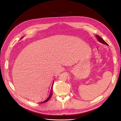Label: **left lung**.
Segmentation results:
<instances>
[{
  "label": "left lung",
  "mask_w": 121,
  "mask_h": 121,
  "mask_svg": "<svg viewBox=\"0 0 121 121\" xmlns=\"http://www.w3.org/2000/svg\"><path fill=\"white\" fill-rule=\"evenodd\" d=\"M96 37H97V39L98 40V41H99L100 42L104 44L108 45V44L107 42H105L104 41V39H102V38H101L100 37V36H98V35H96Z\"/></svg>",
  "instance_id": "8db88e82"
}]
</instances>
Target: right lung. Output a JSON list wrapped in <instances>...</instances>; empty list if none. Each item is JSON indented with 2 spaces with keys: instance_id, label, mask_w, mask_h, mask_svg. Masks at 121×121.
Instances as JSON below:
<instances>
[{
  "instance_id": "1",
  "label": "right lung",
  "mask_w": 121,
  "mask_h": 121,
  "mask_svg": "<svg viewBox=\"0 0 121 121\" xmlns=\"http://www.w3.org/2000/svg\"><path fill=\"white\" fill-rule=\"evenodd\" d=\"M53 85V84H52ZM52 89H51V91H50V94H49V96H48V97L47 98V99L46 100H45V101H43V102H40V103H43V102H46L47 101H48V100H49L51 98V97H52V94H53V93H52Z\"/></svg>"
}]
</instances>
